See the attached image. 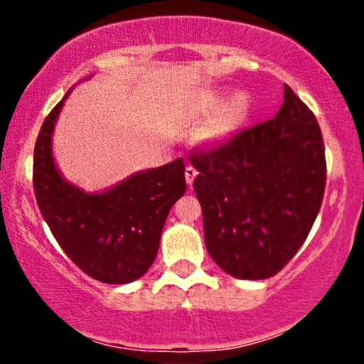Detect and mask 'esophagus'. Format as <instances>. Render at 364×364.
Returning a JSON list of instances; mask_svg holds the SVG:
<instances>
[{"mask_svg": "<svg viewBox=\"0 0 364 364\" xmlns=\"http://www.w3.org/2000/svg\"><path fill=\"white\" fill-rule=\"evenodd\" d=\"M196 174H198V171H196L193 166H186L185 169V176H186V183L188 185H193V179L196 178Z\"/></svg>", "mask_w": 364, "mask_h": 364, "instance_id": "1", "label": "esophagus"}]
</instances>
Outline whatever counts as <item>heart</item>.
<instances>
[{
	"label": "heart",
	"instance_id": "b5f03b06",
	"mask_svg": "<svg viewBox=\"0 0 364 364\" xmlns=\"http://www.w3.org/2000/svg\"><path fill=\"white\" fill-rule=\"evenodd\" d=\"M220 99L212 97L210 106L217 107L219 106ZM246 112H248V99L245 95H235L228 104L224 106V109L219 112L217 121L214 124V135L215 136H228L231 135L235 129L243 123L246 118Z\"/></svg>",
	"mask_w": 364,
	"mask_h": 364
}]
</instances>
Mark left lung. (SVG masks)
I'll return each mask as SVG.
<instances>
[{
  "mask_svg": "<svg viewBox=\"0 0 364 364\" xmlns=\"http://www.w3.org/2000/svg\"><path fill=\"white\" fill-rule=\"evenodd\" d=\"M193 188L207 252L232 277L258 281L298 253L323 200V136L310 107L284 85L272 119L196 147Z\"/></svg>",
  "mask_w": 364,
  "mask_h": 364,
  "instance_id": "left-lung-1",
  "label": "left lung"
}]
</instances>
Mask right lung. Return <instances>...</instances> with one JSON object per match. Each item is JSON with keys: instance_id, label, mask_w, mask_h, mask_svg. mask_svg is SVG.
<instances>
[{"instance_id": "1", "label": "right lung", "mask_w": 364, "mask_h": 364, "mask_svg": "<svg viewBox=\"0 0 364 364\" xmlns=\"http://www.w3.org/2000/svg\"><path fill=\"white\" fill-rule=\"evenodd\" d=\"M68 95V94H66ZM65 97L41 127L34 149L37 205L63 252L95 281L128 284L157 257L171 207L186 191L181 157L136 173L104 193H85L61 178L51 154V135Z\"/></svg>"}]
</instances>
